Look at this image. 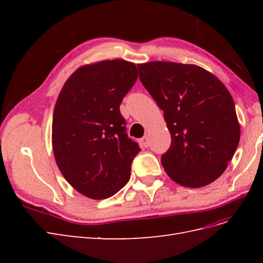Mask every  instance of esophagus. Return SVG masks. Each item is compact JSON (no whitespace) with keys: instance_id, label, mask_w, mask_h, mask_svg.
<instances>
[{"instance_id":"esophagus-1","label":"esophagus","mask_w":263,"mask_h":263,"mask_svg":"<svg viewBox=\"0 0 263 263\" xmlns=\"http://www.w3.org/2000/svg\"><path fill=\"white\" fill-rule=\"evenodd\" d=\"M140 144L142 145V147H145V148H148V147H149V145H150V139H149V137L147 136V135L140 139Z\"/></svg>"}]
</instances>
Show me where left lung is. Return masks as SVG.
Instances as JSON below:
<instances>
[{
	"label": "left lung",
	"mask_w": 263,
	"mask_h": 263,
	"mask_svg": "<svg viewBox=\"0 0 263 263\" xmlns=\"http://www.w3.org/2000/svg\"><path fill=\"white\" fill-rule=\"evenodd\" d=\"M138 70L171 134L170 148L161 157L166 174L186 187H202L219 178L240 138L226 86L194 65L153 61L138 65Z\"/></svg>",
	"instance_id": "left-lung-1"
}]
</instances>
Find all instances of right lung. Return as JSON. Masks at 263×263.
Here are the masks:
<instances>
[{
    "instance_id": "1",
    "label": "right lung",
    "mask_w": 263,
    "mask_h": 263,
    "mask_svg": "<svg viewBox=\"0 0 263 263\" xmlns=\"http://www.w3.org/2000/svg\"><path fill=\"white\" fill-rule=\"evenodd\" d=\"M137 78L136 66L125 60L83 66L66 81L55 103V162L70 184L93 200L113 196L126 185L140 151L119 110Z\"/></svg>"
}]
</instances>
